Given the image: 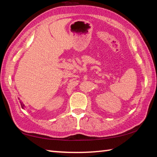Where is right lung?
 Instances as JSON below:
<instances>
[{
    "mask_svg": "<svg viewBox=\"0 0 157 157\" xmlns=\"http://www.w3.org/2000/svg\"><path fill=\"white\" fill-rule=\"evenodd\" d=\"M21 106H22V107H23V106H24V105H23V104H22V103H21Z\"/></svg>",
    "mask_w": 157,
    "mask_h": 157,
    "instance_id": "obj_1",
    "label": "right lung"
}]
</instances>
